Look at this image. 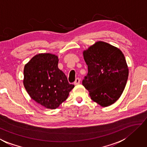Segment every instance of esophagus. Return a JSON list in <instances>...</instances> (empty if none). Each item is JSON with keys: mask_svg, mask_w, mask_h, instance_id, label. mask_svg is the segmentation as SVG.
<instances>
[{"mask_svg": "<svg viewBox=\"0 0 147 147\" xmlns=\"http://www.w3.org/2000/svg\"><path fill=\"white\" fill-rule=\"evenodd\" d=\"M80 83V80L79 78H76L75 81H74V84L76 85H78Z\"/></svg>", "mask_w": 147, "mask_h": 147, "instance_id": "obj_1", "label": "esophagus"}]
</instances>
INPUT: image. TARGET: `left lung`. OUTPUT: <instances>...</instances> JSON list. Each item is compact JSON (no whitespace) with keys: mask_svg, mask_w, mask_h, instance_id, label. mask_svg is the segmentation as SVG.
<instances>
[{"mask_svg":"<svg viewBox=\"0 0 147 147\" xmlns=\"http://www.w3.org/2000/svg\"><path fill=\"white\" fill-rule=\"evenodd\" d=\"M88 73L82 84L91 99L101 107L118 100L129 76L125 56L118 47L98 41L83 52Z\"/></svg>","mask_w":147,"mask_h":147,"instance_id":"8db88e82","label":"left lung"}]
</instances>
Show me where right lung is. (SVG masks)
<instances>
[{"label":"right lung","instance_id":"obj_1","mask_svg":"<svg viewBox=\"0 0 147 147\" xmlns=\"http://www.w3.org/2000/svg\"><path fill=\"white\" fill-rule=\"evenodd\" d=\"M58 58L51 53H40L24 69V85L32 99L46 109H55L66 100L74 85L58 67Z\"/></svg>","mask_w":147,"mask_h":147}]
</instances>
